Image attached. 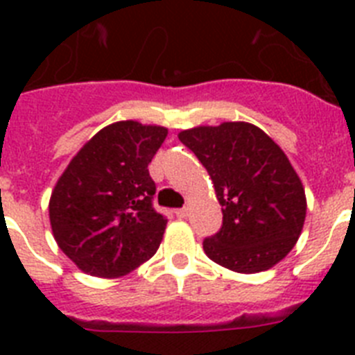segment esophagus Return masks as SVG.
<instances>
[{
	"mask_svg": "<svg viewBox=\"0 0 355 355\" xmlns=\"http://www.w3.org/2000/svg\"><path fill=\"white\" fill-rule=\"evenodd\" d=\"M175 216H178V218H187L188 216V208H181V209H175Z\"/></svg>",
	"mask_w": 355,
	"mask_h": 355,
	"instance_id": "esophagus-1",
	"label": "esophagus"
}]
</instances>
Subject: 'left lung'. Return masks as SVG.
<instances>
[{"mask_svg": "<svg viewBox=\"0 0 355 355\" xmlns=\"http://www.w3.org/2000/svg\"><path fill=\"white\" fill-rule=\"evenodd\" d=\"M213 181L224 222L202 247L209 259L238 274H256L288 256L302 233L304 184L284 150L250 122L183 130Z\"/></svg>", "mask_w": 355, "mask_h": 355, "instance_id": "obj_1", "label": "left lung"}]
</instances>
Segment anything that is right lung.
<instances>
[{
	"label": "right lung",
	"instance_id": "1",
	"mask_svg": "<svg viewBox=\"0 0 355 355\" xmlns=\"http://www.w3.org/2000/svg\"><path fill=\"white\" fill-rule=\"evenodd\" d=\"M168 130L119 121L97 131L56 181L49 222L62 252L81 272L117 279L155 256L167 220L153 208L149 168Z\"/></svg>",
	"mask_w": 355,
	"mask_h": 355
}]
</instances>
